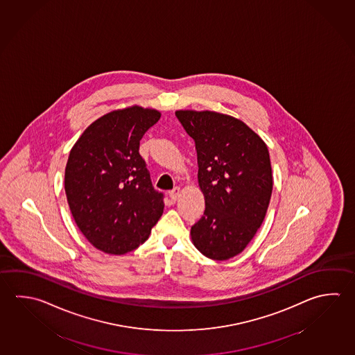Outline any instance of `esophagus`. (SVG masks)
<instances>
[{"instance_id": "obj_1", "label": "esophagus", "mask_w": 355, "mask_h": 355, "mask_svg": "<svg viewBox=\"0 0 355 355\" xmlns=\"http://www.w3.org/2000/svg\"><path fill=\"white\" fill-rule=\"evenodd\" d=\"M168 196L171 198V200H178V198L180 196V187H174L171 191H168Z\"/></svg>"}]
</instances>
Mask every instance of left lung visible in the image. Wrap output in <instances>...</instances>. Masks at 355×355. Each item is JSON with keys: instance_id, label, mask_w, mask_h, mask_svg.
<instances>
[{"instance_id": "1", "label": "left lung", "mask_w": 355, "mask_h": 355, "mask_svg": "<svg viewBox=\"0 0 355 355\" xmlns=\"http://www.w3.org/2000/svg\"><path fill=\"white\" fill-rule=\"evenodd\" d=\"M175 115L195 142L205 211L191 226L196 249L213 260L243 252L264 221L272 191L265 142L235 117L180 110Z\"/></svg>"}]
</instances>
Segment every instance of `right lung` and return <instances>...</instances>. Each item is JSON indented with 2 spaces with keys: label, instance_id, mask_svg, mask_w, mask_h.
Returning a JSON list of instances; mask_svg holds the SVG:
<instances>
[{
  "label": "right lung",
  "instance_id": "right-lung-1",
  "mask_svg": "<svg viewBox=\"0 0 355 355\" xmlns=\"http://www.w3.org/2000/svg\"><path fill=\"white\" fill-rule=\"evenodd\" d=\"M156 110L131 106L97 119L70 151L64 191L80 232L98 250L123 255L145 243L164 211L139 153L159 121Z\"/></svg>",
  "mask_w": 355,
  "mask_h": 355
}]
</instances>
